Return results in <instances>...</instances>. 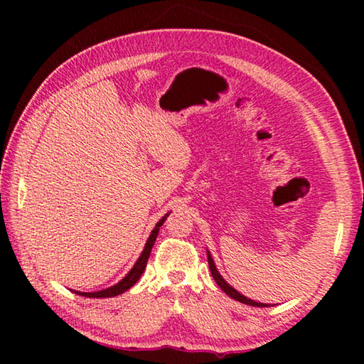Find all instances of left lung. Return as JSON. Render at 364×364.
Masks as SVG:
<instances>
[{
	"instance_id": "1",
	"label": "left lung",
	"mask_w": 364,
	"mask_h": 364,
	"mask_svg": "<svg viewBox=\"0 0 364 364\" xmlns=\"http://www.w3.org/2000/svg\"><path fill=\"white\" fill-rule=\"evenodd\" d=\"M207 258H208V267H210V273H212V276H213L215 282H217L221 291H223L226 295H230L231 299L241 301V304H245V305H252V306H268V305H264V304H260V301H254V300H250V299H247V297H244V295L239 294V292L236 291V289H232V287H231L230 284H228V282L220 276V273L217 271V267H215V263H213V260H212L210 252H207Z\"/></svg>"
}]
</instances>
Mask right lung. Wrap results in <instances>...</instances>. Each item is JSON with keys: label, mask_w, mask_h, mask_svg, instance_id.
Returning <instances> with one entry per match:
<instances>
[{"label": "right lung", "mask_w": 364, "mask_h": 364, "mask_svg": "<svg viewBox=\"0 0 364 364\" xmlns=\"http://www.w3.org/2000/svg\"><path fill=\"white\" fill-rule=\"evenodd\" d=\"M167 217H168V213L165 215V217L159 221V223L156 225V228H154L152 232H151V236H149V239H147V242H146V245H144L143 254L139 255L138 262L134 263V267L132 268L130 273H128V274L125 276V278H123L120 282H117L115 286L109 287V289H104V291H97V292H75V291H73V292L78 294V295H83V297L106 299V297H115V295H120V294H123L125 291H128V289H130L132 286L136 284V281L141 278V274L144 273V268H146V264H147V258H149L151 250H152V245H154V242H156V239H157L159 228L164 225V221L167 220Z\"/></svg>", "instance_id": "add662e5"}]
</instances>
